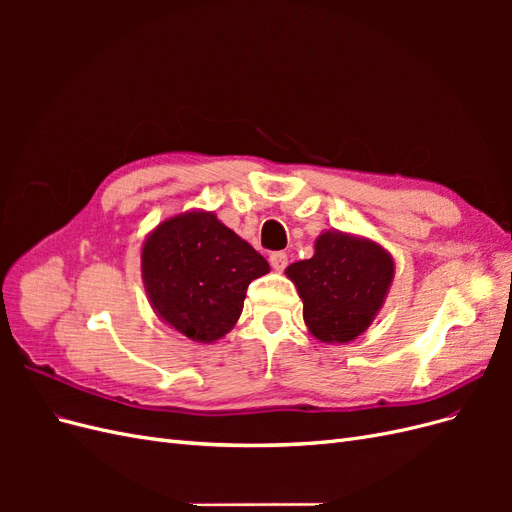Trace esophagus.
<instances>
[{
  "instance_id": "obj_1",
  "label": "esophagus",
  "mask_w": 512,
  "mask_h": 512,
  "mask_svg": "<svg viewBox=\"0 0 512 512\" xmlns=\"http://www.w3.org/2000/svg\"><path fill=\"white\" fill-rule=\"evenodd\" d=\"M269 262H271V267L275 269V271H284L286 269V265H288V256L284 254V252H273L271 256H269Z\"/></svg>"
}]
</instances>
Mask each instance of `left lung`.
Returning <instances> with one entry per match:
<instances>
[{"label":"left lung","mask_w":512,"mask_h":512,"mask_svg":"<svg viewBox=\"0 0 512 512\" xmlns=\"http://www.w3.org/2000/svg\"><path fill=\"white\" fill-rule=\"evenodd\" d=\"M288 280L303 301V320L322 344H348L363 335L389 294L395 260L376 241L324 230L314 256L292 262Z\"/></svg>","instance_id":"1"}]
</instances>
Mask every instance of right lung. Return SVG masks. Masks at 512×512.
<instances>
[{
	"label": "right lung",
	"instance_id": "1",
	"mask_svg": "<svg viewBox=\"0 0 512 512\" xmlns=\"http://www.w3.org/2000/svg\"><path fill=\"white\" fill-rule=\"evenodd\" d=\"M153 312L198 344H213L235 327L247 286L269 262L213 211H185L153 228L141 250Z\"/></svg>",
	"mask_w": 512,
	"mask_h": 512
}]
</instances>
